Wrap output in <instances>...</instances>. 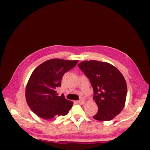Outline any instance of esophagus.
Here are the masks:
<instances>
[{
    "label": "esophagus",
    "instance_id": "esophagus-1",
    "mask_svg": "<svg viewBox=\"0 0 150 150\" xmlns=\"http://www.w3.org/2000/svg\"><path fill=\"white\" fill-rule=\"evenodd\" d=\"M78 104H83L85 103V101L83 100V99H81V100H79V101H76Z\"/></svg>",
    "mask_w": 150,
    "mask_h": 150
}]
</instances>
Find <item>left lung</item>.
<instances>
[{
  "label": "left lung",
  "mask_w": 150,
  "mask_h": 150,
  "mask_svg": "<svg viewBox=\"0 0 150 150\" xmlns=\"http://www.w3.org/2000/svg\"><path fill=\"white\" fill-rule=\"evenodd\" d=\"M78 66L93 88V99L98 108L93 118L101 121L112 120L125 105L127 85L124 76L115 66L106 62L84 61Z\"/></svg>",
  "instance_id": "left-lung-1"
}]
</instances>
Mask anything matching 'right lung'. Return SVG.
I'll list each match as a JSON object with an SVG mask.
<instances>
[{
    "mask_svg": "<svg viewBox=\"0 0 150 150\" xmlns=\"http://www.w3.org/2000/svg\"><path fill=\"white\" fill-rule=\"evenodd\" d=\"M78 62L53 59L44 62L34 69L26 85L25 99L36 115L51 120L54 116L68 114L73 102L67 100L64 95L57 96L56 89L61 86L63 75Z\"/></svg>",
    "mask_w": 150,
    "mask_h": 150,
    "instance_id": "1",
    "label": "right lung"
}]
</instances>
